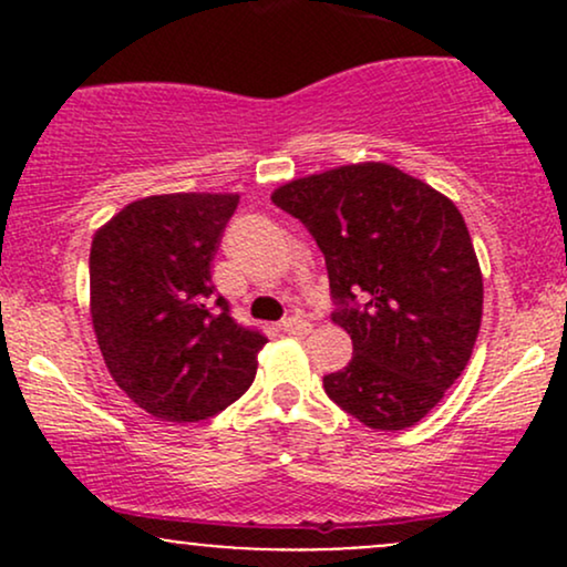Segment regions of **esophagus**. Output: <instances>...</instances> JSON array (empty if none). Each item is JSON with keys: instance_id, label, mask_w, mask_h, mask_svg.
I'll return each instance as SVG.
<instances>
[{"instance_id": "1", "label": "esophagus", "mask_w": 567, "mask_h": 567, "mask_svg": "<svg viewBox=\"0 0 567 567\" xmlns=\"http://www.w3.org/2000/svg\"><path fill=\"white\" fill-rule=\"evenodd\" d=\"M282 330L290 336H306L311 333V324L301 320V317H288V320H282Z\"/></svg>"}]
</instances>
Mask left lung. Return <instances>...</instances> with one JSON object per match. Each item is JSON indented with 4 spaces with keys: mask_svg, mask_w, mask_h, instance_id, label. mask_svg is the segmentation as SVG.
Masks as SVG:
<instances>
[{
    "mask_svg": "<svg viewBox=\"0 0 567 567\" xmlns=\"http://www.w3.org/2000/svg\"><path fill=\"white\" fill-rule=\"evenodd\" d=\"M271 202L320 245L333 322L354 347L324 392L379 432L419 424L466 368L483 322V271L458 207L386 162L288 181Z\"/></svg>",
    "mask_w": 567,
    "mask_h": 567,
    "instance_id": "obj_1",
    "label": "left lung"
}]
</instances>
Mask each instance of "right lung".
Returning a JSON list of instances; mask_svg holds the SVG:
<instances>
[{"mask_svg":"<svg viewBox=\"0 0 567 567\" xmlns=\"http://www.w3.org/2000/svg\"><path fill=\"white\" fill-rule=\"evenodd\" d=\"M239 194L130 202L90 247V317L116 386L148 415L205 421L247 392L266 338L216 296L213 256Z\"/></svg>","mask_w":567,"mask_h":567,"instance_id":"right-lung-1","label":"right lung"}]
</instances>
